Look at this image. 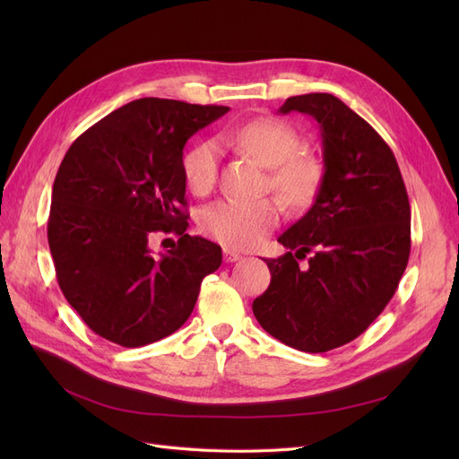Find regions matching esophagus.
Wrapping results in <instances>:
<instances>
[{
  "label": "esophagus",
  "instance_id": "esophagus-1",
  "mask_svg": "<svg viewBox=\"0 0 459 459\" xmlns=\"http://www.w3.org/2000/svg\"><path fill=\"white\" fill-rule=\"evenodd\" d=\"M243 256L238 253V251H233V248H224V260L226 262H238V260H241Z\"/></svg>",
  "mask_w": 459,
  "mask_h": 459
}]
</instances>
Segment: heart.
Here are the masks:
<instances>
[{"mask_svg": "<svg viewBox=\"0 0 459 459\" xmlns=\"http://www.w3.org/2000/svg\"><path fill=\"white\" fill-rule=\"evenodd\" d=\"M226 140L238 143L268 169H273L272 184L293 204L307 203L317 187L319 169L312 159L297 157L299 134L277 118H256L231 132ZM220 147L212 140L193 145L184 159V176L189 189L204 195L218 176ZM281 216V203L266 197L256 201L221 199L204 206L199 216L201 230L233 248L258 245Z\"/></svg>", "mask_w": 459, "mask_h": 459, "instance_id": "b5f03b06", "label": "heart"}]
</instances>
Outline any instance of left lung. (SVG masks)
Masks as SVG:
<instances>
[{
    "label": "left lung",
    "mask_w": 459,
    "mask_h": 459,
    "mask_svg": "<svg viewBox=\"0 0 459 459\" xmlns=\"http://www.w3.org/2000/svg\"><path fill=\"white\" fill-rule=\"evenodd\" d=\"M293 110L317 122L324 176L310 211L277 239L289 251L266 260L272 281L253 312L281 342L327 352L362 335L393 299L411 212L391 147L362 117L331 93L289 97L280 113Z\"/></svg>",
    "instance_id": "1"
}]
</instances>
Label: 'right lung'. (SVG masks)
<instances>
[{"label": "right lung", "instance_id": "1", "mask_svg": "<svg viewBox=\"0 0 459 459\" xmlns=\"http://www.w3.org/2000/svg\"><path fill=\"white\" fill-rule=\"evenodd\" d=\"M230 107L143 97L82 134L53 182L48 241L68 304L97 335L143 346L186 324L220 245L186 233L184 147ZM178 243L155 257L150 239Z\"/></svg>", "mask_w": 459, "mask_h": 459}]
</instances>
